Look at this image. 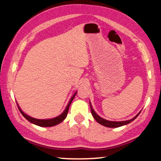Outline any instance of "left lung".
<instances>
[{
	"label": "left lung",
	"mask_w": 161,
	"mask_h": 161,
	"mask_svg": "<svg viewBox=\"0 0 161 161\" xmlns=\"http://www.w3.org/2000/svg\"><path fill=\"white\" fill-rule=\"evenodd\" d=\"M90 108H91V113H92V116L94 117V118L97 120V122L99 123V124H101V125H104L105 127H108V128H118V127H120V126H123V125H127V124H128L130 123H131L132 121L134 120L136 118H137L139 114H140V112L138 114H137V116H135L134 118H132V119L128 120H125V121H110V120H105L104 118H101L100 116H99L97 114L95 113V111L93 110L92 105H91L90 102Z\"/></svg>",
	"instance_id": "obj_1"
}]
</instances>
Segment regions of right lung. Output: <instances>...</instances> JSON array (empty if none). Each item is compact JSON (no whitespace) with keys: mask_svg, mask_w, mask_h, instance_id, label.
I'll return each instance as SVG.
<instances>
[{"mask_svg":"<svg viewBox=\"0 0 161 161\" xmlns=\"http://www.w3.org/2000/svg\"><path fill=\"white\" fill-rule=\"evenodd\" d=\"M75 95H76V92H75L74 95H73V97L71 98L70 101H69V104L67 105V107H66L64 111L61 115H59V116L55 117V118H51V119L41 120V119H36V118H32L31 116H28V115H26V114H24V112L22 110H21V108H19V105H18L17 104L18 108H19V111L21 112V114H22L23 115V116L27 120H29V122H31V123H33V124H35V125H36L41 126V127H52V126H54V125H57V124H59L60 123H62V121L65 119L66 116H67L69 107H70V105L71 104L73 99H74Z\"/></svg>","mask_w":161,"mask_h":161,"instance_id":"1","label":"right lung"}]
</instances>
